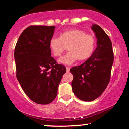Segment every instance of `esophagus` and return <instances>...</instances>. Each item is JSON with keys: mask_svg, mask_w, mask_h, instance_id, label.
<instances>
[{"mask_svg": "<svg viewBox=\"0 0 129 129\" xmlns=\"http://www.w3.org/2000/svg\"><path fill=\"white\" fill-rule=\"evenodd\" d=\"M70 67H66L67 72H69L70 71Z\"/></svg>", "mask_w": 129, "mask_h": 129, "instance_id": "obj_1", "label": "esophagus"}]
</instances>
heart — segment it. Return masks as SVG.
Segmentation results:
<instances>
[{
	"mask_svg": "<svg viewBox=\"0 0 129 129\" xmlns=\"http://www.w3.org/2000/svg\"><path fill=\"white\" fill-rule=\"evenodd\" d=\"M95 38L78 29L66 30L60 34L59 38H53L49 42L50 49L54 57H60L63 51L69 52L59 59L60 63L69 65L77 60L80 62L89 59L94 52Z\"/></svg>",
	"mask_w": 129,
	"mask_h": 129,
	"instance_id": "b5f03b06",
	"label": "heart"
}]
</instances>
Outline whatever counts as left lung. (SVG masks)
<instances>
[{
    "instance_id": "obj_1",
    "label": "left lung",
    "mask_w": 129,
    "mask_h": 129,
    "mask_svg": "<svg viewBox=\"0 0 129 129\" xmlns=\"http://www.w3.org/2000/svg\"><path fill=\"white\" fill-rule=\"evenodd\" d=\"M97 38V47L91 57L79 66L73 67L72 90L84 101H92L100 96L110 80L113 63V51L110 38L98 25H93Z\"/></svg>"
}]
</instances>
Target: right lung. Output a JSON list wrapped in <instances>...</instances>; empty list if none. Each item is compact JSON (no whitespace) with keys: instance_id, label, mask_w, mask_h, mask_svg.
<instances>
[{"instance_id":"right-lung-1","label":"right lung","mask_w":129,"mask_h":129,"mask_svg":"<svg viewBox=\"0 0 129 129\" xmlns=\"http://www.w3.org/2000/svg\"><path fill=\"white\" fill-rule=\"evenodd\" d=\"M54 26L31 25L19 36L14 50L16 77L33 101L48 104L55 99L64 66L51 56L49 42Z\"/></svg>"}]
</instances>
